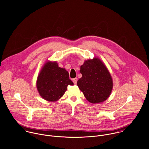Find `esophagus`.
Listing matches in <instances>:
<instances>
[{
	"label": "esophagus",
	"mask_w": 149,
	"mask_h": 149,
	"mask_svg": "<svg viewBox=\"0 0 149 149\" xmlns=\"http://www.w3.org/2000/svg\"><path fill=\"white\" fill-rule=\"evenodd\" d=\"M77 81H78V78H74V79H72V81H73V82H74V83L75 84H77Z\"/></svg>",
	"instance_id": "34e87169"
}]
</instances>
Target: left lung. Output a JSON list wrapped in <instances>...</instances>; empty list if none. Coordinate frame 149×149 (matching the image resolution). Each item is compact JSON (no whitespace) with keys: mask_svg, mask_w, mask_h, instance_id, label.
I'll return each instance as SVG.
<instances>
[{"mask_svg":"<svg viewBox=\"0 0 149 149\" xmlns=\"http://www.w3.org/2000/svg\"><path fill=\"white\" fill-rule=\"evenodd\" d=\"M82 77L77 85L86 99L98 103L107 99L113 89L111 76L104 64L98 58L85 61L81 66Z\"/></svg>","mask_w":149,"mask_h":149,"instance_id":"obj_1","label":"left lung"}]
</instances>
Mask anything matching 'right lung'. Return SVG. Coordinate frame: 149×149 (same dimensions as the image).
<instances>
[{
  "mask_svg": "<svg viewBox=\"0 0 149 149\" xmlns=\"http://www.w3.org/2000/svg\"><path fill=\"white\" fill-rule=\"evenodd\" d=\"M74 83L69 78L68 71L58 66L56 62H47L42 68L36 81L40 95L49 102H55L65 94L68 85Z\"/></svg>",
  "mask_w": 149,
  "mask_h": 149,
  "instance_id": "obj_1",
  "label": "right lung"
}]
</instances>
